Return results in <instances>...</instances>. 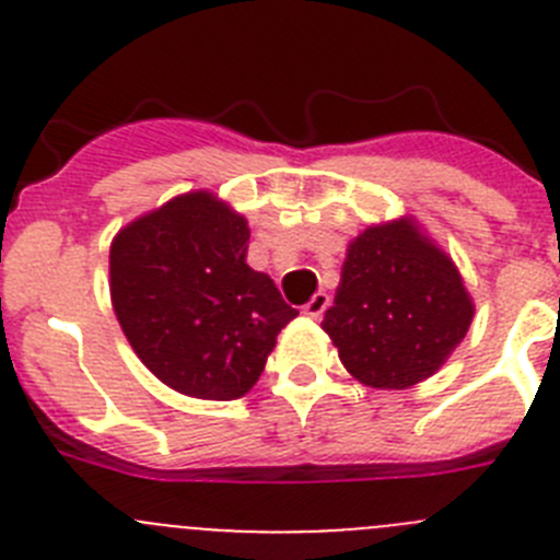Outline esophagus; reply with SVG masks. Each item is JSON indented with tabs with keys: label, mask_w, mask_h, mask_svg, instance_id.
Segmentation results:
<instances>
[{
	"label": "esophagus",
	"mask_w": 560,
	"mask_h": 560,
	"mask_svg": "<svg viewBox=\"0 0 560 560\" xmlns=\"http://www.w3.org/2000/svg\"><path fill=\"white\" fill-rule=\"evenodd\" d=\"M328 305H330V296L325 294V291H316V294L311 296L308 303H305L303 314L311 316V319H319V316L325 314V308H328Z\"/></svg>",
	"instance_id": "34e87169"
}]
</instances>
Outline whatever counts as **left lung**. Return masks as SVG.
<instances>
[{
	"instance_id": "left-lung-1",
	"label": "left lung",
	"mask_w": 560,
	"mask_h": 560,
	"mask_svg": "<svg viewBox=\"0 0 560 560\" xmlns=\"http://www.w3.org/2000/svg\"><path fill=\"white\" fill-rule=\"evenodd\" d=\"M471 316L452 260L400 219L370 226L350 244L323 328L353 378L407 389L446 364Z\"/></svg>"
}]
</instances>
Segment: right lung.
Returning a JSON list of instances; mask_svg holds the SVG:
<instances>
[{
  "label": "right lung",
  "mask_w": 560,
  "mask_h": 560,
  "mask_svg": "<svg viewBox=\"0 0 560 560\" xmlns=\"http://www.w3.org/2000/svg\"><path fill=\"white\" fill-rule=\"evenodd\" d=\"M249 226L210 192H187L114 237L112 303L133 353L167 387L207 400L249 393L296 316L246 266Z\"/></svg>",
  "instance_id": "1"
}]
</instances>
